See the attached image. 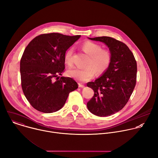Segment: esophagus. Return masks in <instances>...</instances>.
Wrapping results in <instances>:
<instances>
[{"mask_svg": "<svg viewBox=\"0 0 158 158\" xmlns=\"http://www.w3.org/2000/svg\"><path fill=\"white\" fill-rule=\"evenodd\" d=\"M84 87V84H81V83H79V87L82 88V87Z\"/></svg>", "mask_w": 158, "mask_h": 158, "instance_id": "34e87169", "label": "esophagus"}]
</instances>
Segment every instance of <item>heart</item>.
I'll use <instances>...</instances> for the list:
<instances>
[{"mask_svg":"<svg viewBox=\"0 0 158 158\" xmlns=\"http://www.w3.org/2000/svg\"><path fill=\"white\" fill-rule=\"evenodd\" d=\"M81 49L89 56L85 64V68H73L68 71V75L81 82L91 79L95 75L104 73L110 64L111 54L99 44L91 41H85L81 45ZM73 48H70L64 54V61L68 65H72Z\"/></svg>","mask_w":158,"mask_h":158,"instance_id":"b5f03b06","label":"heart"}]
</instances>
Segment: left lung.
Returning <instances> with one entry per match:
<instances>
[{
	"label": "left lung",
	"instance_id": "obj_1",
	"mask_svg": "<svg viewBox=\"0 0 158 158\" xmlns=\"http://www.w3.org/2000/svg\"><path fill=\"white\" fill-rule=\"evenodd\" d=\"M89 39L107 45L111 54V61L101 77L87 84L94 91L87 107L96 116H109L121 110L133 92L136 83V60L123 42L107 36Z\"/></svg>",
	"mask_w": 158,
	"mask_h": 158
}]
</instances>
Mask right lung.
<instances>
[{
  "instance_id": "right-lung-1",
  "label": "right lung",
  "mask_w": 158,
  "mask_h": 158,
  "mask_svg": "<svg viewBox=\"0 0 158 158\" xmlns=\"http://www.w3.org/2000/svg\"><path fill=\"white\" fill-rule=\"evenodd\" d=\"M80 37L42 34L26 48L20 62L21 85L26 99L36 110L44 113L59 110L69 94L77 89L73 78L58 76L64 72L65 52Z\"/></svg>"
}]
</instances>
